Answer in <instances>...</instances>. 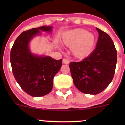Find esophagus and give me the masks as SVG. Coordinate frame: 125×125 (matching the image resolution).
I'll return each mask as SVG.
<instances>
[{
    "label": "esophagus",
    "instance_id": "obj_1",
    "mask_svg": "<svg viewBox=\"0 0 125 125\" xmlns=\"http://www.w3.org/2000/svg\"><path fill=\"white\" fill-rule=\"evenodd\" d=\"M63 63H65V64H68L69 63H70V61H69L68 59H63Z\"/></svg>",
    "mask_w": 125,
    "mask_h": 125
}]
</instances>
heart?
Here are the masks:
<instances>
[{"label":"heart","mask_w":125,"mask_h":125,"mask_svg":"<svg viewBox=\"0 0 125 125\" xmlns=\"http://www.w3.org/2000/svg\"><path fill=\"white\" fill-rule=\"evenodd\" d=\"M63 43L71 47V52L75 58L83 59L89 56L95 48L96 37L92 32L82 28H75L65 32Z\"/></svg>","instance_id":"b5f03b06"}]
</instances>
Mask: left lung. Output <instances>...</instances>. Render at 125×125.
Listing matches in <instances>:
<instances>
[{"label":"left lung","instance_id":"8db88e82","mask_svg":"<svg viewBox=\"0 0 125 125\" xmlns=\"http://www.w3.org/2000/svg\"><path fill=\"white\" fill-rule=\"evenodd\" d=\"M96 48L81 62H71L70 68L75 87L82 93L96 95L112 82L117 61V50L110 36L97 28Z\"/></svg>","mask_w":125,"mask_h":125}]
</instances>
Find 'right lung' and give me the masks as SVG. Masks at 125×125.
Listing matches in <instances>:
<instances>
[{"label": "right lung", "mask_w": 125, "mask_h": 125, "mask_svg": "<svg viewBox=\"0 0 125 125\" xmlns=\"http://www.w3.org/2000/svg\"><path fill=\"white\" fill-rule=\"evenodd\" d=\"M52 26H42L21 33L15 40L10 54L13 75L22 89L32 97H42L51 92L53 79L62 64V59L31 53L30 41L41 31L51 32Z\"/></svg>", "instance_id": "obj_1"}]
</instances>
